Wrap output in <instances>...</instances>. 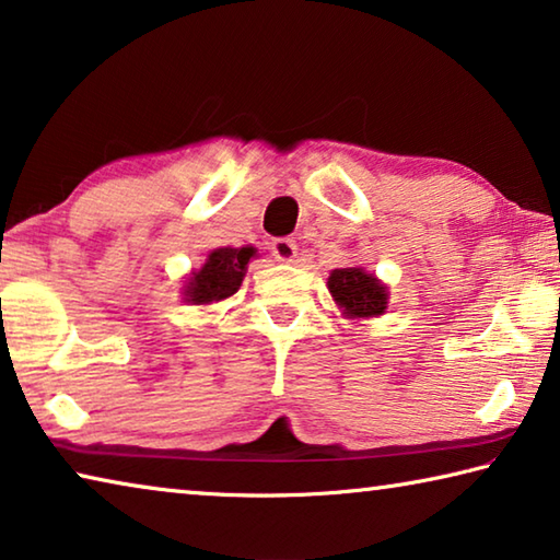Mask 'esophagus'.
Here are the masks:
<instances>
[{
	"label": "esophagus",
	"mask_w": 560,
	"mask_h": 560,
	"mask_svg": "<svg viewBox=\"0 0 560 560\" xmlns=\"http://www.w3.org/2000/svg\"><path fill=\"white\" fill-rule=\"evenodd\" d=\"M270 250L275 255V260L292 262V260H295V255H298V243L290 241V237H278V241H272Z\"/></svg>",
	"instance_id": "obj_1"
}]
</instances>
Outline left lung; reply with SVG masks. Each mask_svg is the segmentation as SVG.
Segmentation results:
<instances>
[{"instance_id":"left-lung-1","label":"left lung","mask_w":560,"mask_h":560,"mask_svg":"<svg viewBox=\"0 0 560 560\" xmlns=\"http://www.w3.org/2000/svg\"><path fill=\"white\" fill-rule=\"evenodd\" d=\"M327 288L345 317H377L384 315L389 300L387 285L362 268H337L329 272Z\"/></svg>"}]
</instances>
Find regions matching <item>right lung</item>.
I'll return each instance as SVG.
<instances>
[{"mask_svg":"<svg viewBox=\"0 0 560 560\" xmlns=\"http://www.w3.org/2000/svg\"><path fill=\"white\" fill-rule=\"evenodd\" d=\"M255 247H218L208 255L206 265L196 272H190V278L183 288V300L190 305H210V302H220L231 298L241 288L245 278L247 262L255 258Z\"/></svg>","mask_w":560,"mask_h":560,"instance_id":"1","label":"right lung"}]
</instances>
